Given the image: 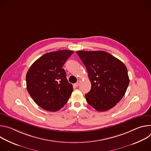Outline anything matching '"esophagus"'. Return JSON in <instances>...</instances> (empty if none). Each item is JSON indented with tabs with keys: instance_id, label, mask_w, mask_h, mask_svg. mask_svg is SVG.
I'll use <instances>...</instances> for the list:
<instances>
[{
	"instance_id": "34e87169",
	"label": "esophagus",
	"mask_w": 151,
	"mask_h": 151,
	"mask_svg": "<svg viewBox=\"0 0 151 151\" xmlns=\"http://www.w3.org/2000/svg\"><path fill=\"white\" fill-rule=\"evenodd\" d=\"M81 82V81L79 80V81H77V82H76V83H75V85L76 86V87H78V86L80 85Z\"/></svg>"
}]
</instances>
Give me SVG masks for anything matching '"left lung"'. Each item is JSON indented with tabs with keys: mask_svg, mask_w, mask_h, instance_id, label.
Returning a JSON list of instances; mask_svg holds the SVG:
<instances>
[{
	"mask_svg": "<svg viewBox=\"0 0 151 151\" xmlns=\"http://www.w3.org/2000/svg\"><path fill=\"white\" fill-rule=\"evenodd\" d=\"M87 70L91 90L85 95L88 103L100 112L114 107L123 97L130 80L125 64L103 51L76 52Z\"/></svg>",
	"mask_w": 151,
	"mask_h": 151,
	"instance_id": "8db88e82",
	"label": "left lung"
}]
</instances>
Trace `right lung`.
Wrapping results in <instances>:
<instances>
[{
  "mask_svg": "<svg viewBox=\"0 0 151 151\" xmlns=\"http://www.w3.org/2000/svg\"><path fill=\"white\" fill-rule=\"evenodd\" d=\"M73 53L70 50L48 52L35 61L27 71V91L42 109L55 112L68 102L73 86L63 66Z\"/></svg>",
  "mask_w": 151,
  "mask_h": 151,
  "instance_id": "right-lung-1",
  "label": "right lung"
}]
</instances>
